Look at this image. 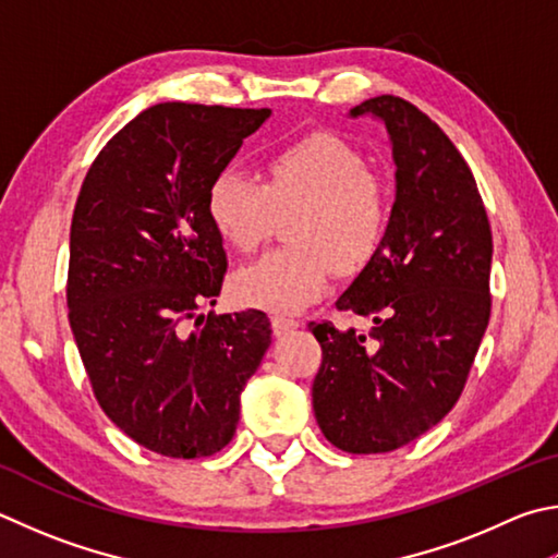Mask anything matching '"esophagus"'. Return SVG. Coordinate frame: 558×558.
Wrapping results in <instances>:
<instances>
[{
    "mask_svg": "<svg viewBox=\"0 0 558 558\" xmlns=\"http://www.w3.org/2000/svg\"><path fill=\"white\" fill-rule=\"evenodd\" d=\"M270 324H272V333H276V337H282V333H288V331H292V329H298V327H300V322H298V319H292V317H280V314H276V317L270 319Z\"/></svg>",
    "mask_w": 558,
    "mask_h": 558,
    "instance_id": "34e87169",
    "label": "esophagus"
}]
</instances>
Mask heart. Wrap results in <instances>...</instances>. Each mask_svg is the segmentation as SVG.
<instances>
[{
  "label": "heart",
  "instance_id": "heart-1",
  "mask_svg": "<svg viewBox=\"0 0 558 558\" xmlns=\"http://www.w3.org/2000/svg\"><path fill=\"white\" fill-rule=\"evenodd\" d=\"M290 219L292 246L239 270L231 292L246 307L300 312L329 288L333 263L356 270L383 244L390 225V190L366 160L329 131H314L266 160V182L241 168L219 170L207 209L231 248L253 253L266 244L278 209Z\"/></svg>",
  "mask_w": 558,
  "mask_h": 558
}]
</instances>
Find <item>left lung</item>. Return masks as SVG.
Listing matches in <instances>:
<instances>
[{
	"instance_id": "8db88e82",
	"label": "left lung",
	"mask_w": 558,
	"mask_h": 558,
	"mask_svg": "<svg viewBox=\"0 0 558 558\" xmlns=\"http://www.w3.org/2000/svg\"><path fill=\"white\" fill-rule=\"evenodd\" d=\"M390 136L395 202L383 244L337 300L373 329L310 324L322 343L312 385L324 437L385 453L447 417L490 319L493 236L471 168L414 105L380 95L349 111Z\"/></svg>"
}]
</instances>
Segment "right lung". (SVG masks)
I'll return each instance as SVG.
<instances>
[{
	"mask_svg": "<svg viewBox=\"0 0 558 558\" xmlns=\"http://www.w3.org/2000/svg\"><path fill=\"white\" fill-rule=\"evenodd\" d=\"M268 117L148 107L99 150L73 211L70 329L95 398L126 437L170 459L227 447L270 347L266 312L202 314L227 272L209 185Z\"/></svg>",
	"mask_w": 558,
	"mask_h": 558,
	"instance_id": "obj_1",
	"label": "right lung"
}]
</instances>
